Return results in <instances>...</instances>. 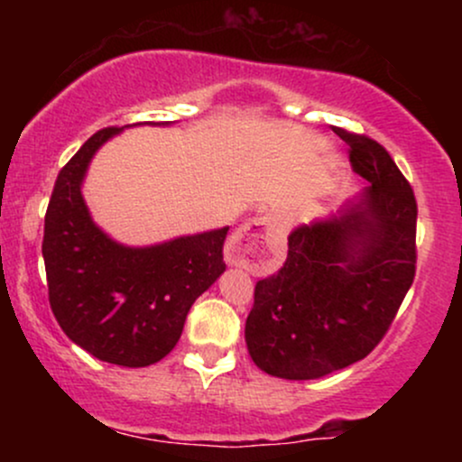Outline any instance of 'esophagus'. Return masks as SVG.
<instances>
[{
  "label": "esophagus",
  "mask_w": 462,
  "mask_h": 462,
  "mask_svg": "<svg viewBox=\"0 0 462 462\" xmlns=\"http://www.w3.org/2000/svg\"><path fill=\"white\" fill-rule=\"evenodd\" d=\"M278 219L272 215L256 217L249 224L241 226L238 230L227 238L226 243V261L235 267H258L267 256V245L272 241Z\"/></svg>",
  "instance_id": "esophagus-1"
}]
</instances>
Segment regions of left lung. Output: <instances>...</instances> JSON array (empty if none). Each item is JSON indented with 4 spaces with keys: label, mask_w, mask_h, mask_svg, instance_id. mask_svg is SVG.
Segmentation results:
<instances>
[{
    "label": "left lung",
    "mask_w": 462,
    "mask_h": 462,
    "mask_svg": "<svg viewBox=\"0 0 462 462\" xmlns=\"http://www.w3.org/2000/svg\"><path fill=\"white\" fill-rule=\"evenodd\" d=\"M334 132L369 187L337 215L293 227L284 267L258 280L245 343L256 367L275 378L315 380L363 360L415 278L411 184L380 143Z\"/></svg>",
    "instance_id": "8db88e82"
}]
</instances>
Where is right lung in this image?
<instances>
[{"mask_svg": "<svg viewBox=\"0 0 462 462\" xmlns=\"http://www.w3.org/2000/svg\"><path fill=\"white\" fill-rule=\"evenodd\" d=\"M124 128L95 132L60 169L45 215L43 258L62 332L104 363L147 367L176 347L193 301L226 272L227 226L147 247L106 235L88 213L82 182L95 152Z\"/></svg>", "mask_w": 462, "mask_h": 462, "instance_id": "add662e5", "label": "right lung"}]
</instances>
